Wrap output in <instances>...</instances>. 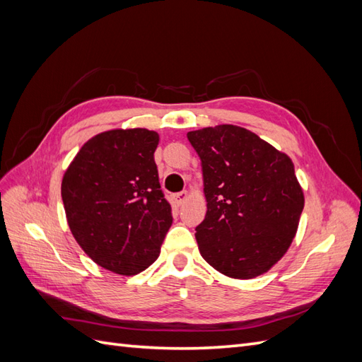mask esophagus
<instances>
[{
  "label": "esophagus",
  "mask_w": 362,
  "mask_h": 362,
  "mask_svg": "<svg viewBox=\"0 0 362 362\" xmlns=\"http://www.w3.org/2000/svg\"><path fill=\"white\" fill-rule=\"evenodd\" d=\"M187 198H189L187 192H180V193L175 194V201H177L178 205H182L185 201H187Z\"/></svg>",
  "instance_id": "obj_1"
}]
</instances>
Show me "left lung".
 Instances as JSON below:
<instances>
[{
  "label": "left lung",
  "mask_w": 362,
  "mask_h": 362,
  "mask_svg": "<svg viewBox=\"0 0 362 362\" xmlns=\"http://www.w3.org/2000/svg\"><path fill=\"white\" fill-rule=\"evenodd\" d=\"M187 139L206 199L194 234L202 258L234 279L269 272L288 250L305 205L291 158L237 125L189 131Z\"/></svg>",
  "instance_id": "1"
}]
</instances>
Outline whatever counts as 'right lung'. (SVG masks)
Listing matches in <instances>:
<instances>
[{"label":"right lung","mask_w":362,"mask_h":362,"mask_svg":"<svg viewBox=\"0 0 362 362\" xmlns=\"http://www.w3.org/2000/svg\"><path fill=\"white\" fill-rule=\"evenodd\" d=\"M158 141V133L146 128L104 131L86 141L63 175L74 238L98 266L117 275L148 269L172 225L154 161Z\"/></svg>","instance_id":"obj_1"}]
</instances>
